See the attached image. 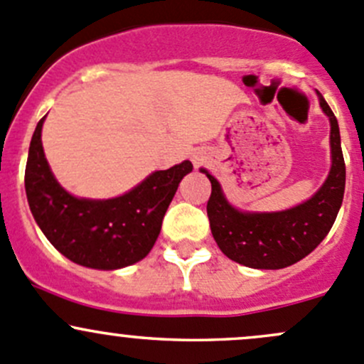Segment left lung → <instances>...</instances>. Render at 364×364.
<instances>
[{"mask_svg": "<svg viewBox=\"0 0 364 364\" xmlns=\"http://www.w3.org/2000/svg\"><path fill=\"white\" fill-rule=\"evenodd\" d=\"M331 121L333 165L328 179L306 203L280 213H243L225 200L218 181L209 174L211 196L208 216L213 237L230 260L255 269H282L314 252L328 236L345 192V161L340 128L328 102L318 95Z\"/></svg>", "mask_w": 364, "mask_h": 364, "instance_id": "8db88e82", "label": "left lung"}]
</instances>
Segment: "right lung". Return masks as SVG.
<instances>
[{"mask_svg": "<svg viewBox=\"0 0 364 364\" xmlns=\"http://www.w3.org/2000/svg\"><path fill=\"white\" fill-rule=\"evenodd\" d=\"M43 119L29 144L24 185L29 209L47 240L72 262L93 269H119L144 259L179 183L192 172V161L153 172L116 199H77L50 172L42 148Z\"/></svg>", "mask_w": 364, "mask_h": 364, "instance_id": "obj_1", "label": "right lung"}]
</instances>
